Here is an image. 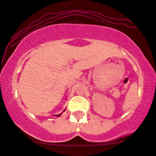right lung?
Returning <instances> with one entry per match:
<instances>
[{"label": "right lung", "mask_w": 156, "mask_h": 156, "mask_svg": "<svg viewBox=\"0 0 156 156\" xmlns=\"http://www.w3.org/2000/svg\"><path fill=\"white\" fill-rule=\"evenodd\" d=\"M65 110H66V109H65ZM65 110H64V111H63V112H65ZM62 113H60V114H59V115H56V116H57V117H59V116L62 115Z\"/></svg>", "instance_id": "add662e5"}]
</instances>
